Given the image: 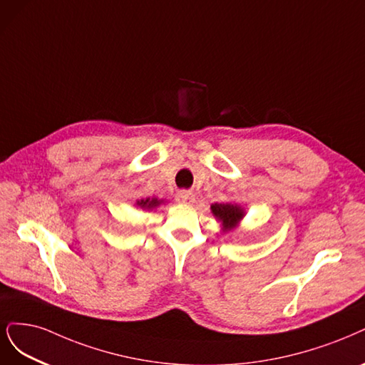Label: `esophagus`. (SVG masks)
Listing matches in <instances>:
<instances>
[{
	"label": "esophagus",
	"instance_id": "34e87169",
	"mask_svg": "<svg viewBox=\"0 0 365 365\" xmlns=\"http://www.w3.org/2000/svg\"><path fill=\"white\" fill-rule=\"evenodd\" d=\"M175 199H177V202H181V204H190L193 202V193L192 192H187V190H180L177 193V196H175Z\"/></svg>",
	"mask_w": 365,
	"mask_h": 365
}]
</instances>
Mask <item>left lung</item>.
<instances>
[{"mask_svg":"<svg viewBox=\"0 0 365 365\" xmlns=\"http://www.w3.org/2000/svg\"><path fill=\"white\" fill-rule=\"evenodd\" d=\"M211 211L219 220H222L226 231L235 228L237 222L243 217V210L231 204H215L211 205Z\"/></svg>","mask_w":365,"mask_h":365,"instance_id":"left-lung-1","label":"left lung"}]
</instances>
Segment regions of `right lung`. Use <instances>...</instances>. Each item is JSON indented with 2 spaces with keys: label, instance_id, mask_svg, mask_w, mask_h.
I'll return each instance as SVG.
<instances>
[{
  "label": "right lung",
  "instance_id": "right-lung-1",
  "mask_svg": "<svg viewBox=\"0 0 365 365\" xmlns=\"http://www.w3.org/2000/svg\"><path fill=\"white\" fill-rule=\"evenodd\" d=\"M160 202L157 199H153V200H149V199H142V200H139V202H137V205H140L142 208H154V207H157Z\"/></svg>",
  "mask_w": 365,
  "mask_h": 365
}]
</instances>
